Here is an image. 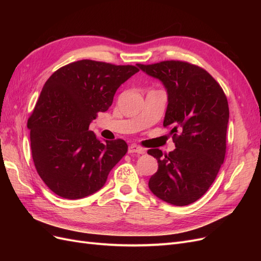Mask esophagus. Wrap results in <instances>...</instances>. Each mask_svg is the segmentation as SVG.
Segmentation results:
<instances>
[{"label":"esophagus","instance_id":"1","mask_svg":"<svg viewBox=\"0 0 261 261\" xmlns=\"http://www.w3.org/2000/svg\"><path fill=\"white\" fill-rule=\"evenodd\" d=\"M128 152L129 153H138V154H144L146 150L143 147H139L137 145H130L128 147Z\"/></svg>","mask_w":261,"mask_h":261}]
</instances>
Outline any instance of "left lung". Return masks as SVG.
<instances>
[{
	"label": "left lung",
	"mask_w": 261,
	"mask_h": 261,
	"mask_svg": "<svg viewBox=\"0 0 261 261\" xmlns=\"http://www.w3.org/2000/svg\"><path fill=\"white\" fill-rule=\"evenodd\" d=\"M137 65L167 89L163 126L173 127L176 147L169 154L159 149L148 150L158 160L149 188L165 202L186 206L206 194L224 161L227 99L207 70L191 63L172 60Z\"/></svg>",
	"instance_id": "8db88e82"
}]
</instances>
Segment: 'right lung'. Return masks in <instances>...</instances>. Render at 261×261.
<instances>
[{
  "label": "right lung",
  "mask_w": 261,
  "mask_h": 261,
  "mask_svg": "<svg viewBox=\"0 0 261 261\" xmlns=\"http://www.w3.org/2000/svg\"><path fill=\"white\" fill-rule=\"evenodd\" d=\"M137 72L133 65L82 60L59 68L45 82L27 127L36 170L54 194L80 199L98 192L127 152L123 139L102 143L89 125Z\"/></svg>",
  "instance_id": "obj_1"
}]
</instances>
